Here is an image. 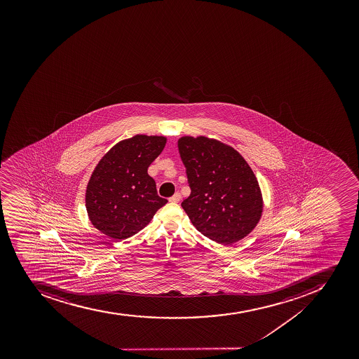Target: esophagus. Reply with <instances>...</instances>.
<instances>
[{
  "mask_svg": "<svg viewBox=\"0 0 359 359\" xmlns=\"http://www.w3.org/2000/svg\"><path fill=\"white\" fill-rule=\"evenodd\" d=\"M181 200V194L180 193H175L173 196L170 197L168 198V201L170 202H172V203H178V202H180Z\"/></svg>",
  "mask_w": 359,
  "mask_h": 359,
  "instance_id": "1",
  "label": "esophagus"
}]
</instances>
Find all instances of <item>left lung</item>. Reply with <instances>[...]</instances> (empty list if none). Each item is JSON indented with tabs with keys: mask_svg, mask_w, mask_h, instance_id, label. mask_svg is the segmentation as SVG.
Wrapping results in <instances>:
<instances>
[{
	"mask_svg": "<svg viewBox=\"0 0 359 359\" xmlns=\"http://www.w3.org/2000/svg\"><path fill=\"white\" fill-rule=\"evenodd\" d=\"M178 148L191 191L181 206L197 231L220 245L247 236L262 217L263 198L245 159L205 137H180Z\"/></svg>",
	"mask_w": 359,
	"mask_h": 359,
	"instance_id": "left-lung-1",
	"label": "left lung"
}]
</instances>
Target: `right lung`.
I'll return each mask as SVG.
<instances>
[{"label":"right lung","mask_w":359,"mask_h":359,"mask_svg":"<svg viewBox=\"0 0 359 359\" xmlns=\"http://www.w3.org/2000/svg\"><path fill=\"white\" fill-rule=\"evenodd\" d=\"M165 143V137L137 134L118 142L102 157L86 189L87 213L100 232L114 240L130 238L168 203L148 175Z\"/></svg>","instance_id":"add662e5"}]
</instances>
